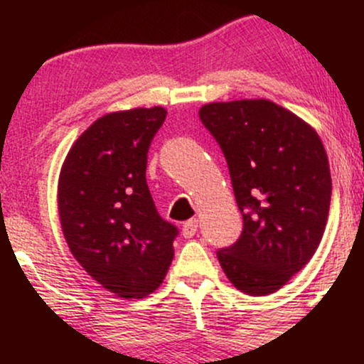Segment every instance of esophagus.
Masks as SVG:
<instances>
[{
    "instance_id": "1",
    "label": "esophagus",
    "mask_w": 364,
    "mask_h": 364,
    "mask_svg": "<svg viewBox=\"0 0 364 364\" xmlns=\"http://www.w3.org/2000/svg\"><path fill=\"white\" fill-rule=\"evenodd\" d=\"M196 229H198V220H196V219L186 220V223L183 224V236H185V237L195 236Z\"/></svg>"
}]
</instances>
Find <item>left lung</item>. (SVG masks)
Listing matches in <instances>:
<instances>
[{
	"label": "left lung",
	"mask_w": 364,
	"mask_h": 364,
	"mask_svg": "<svg viewBox=\"0 0 364 364\" xmlns=\"http://www.w3.org/2000/svg\"><path fill=\"white\" fill-rule=\"evenodd\" d=\"M243 214L236 243L217 250L228 279L246 294L275 292L303 269L327 224L332 178L310 124L265 99L205 104Z\"/></svg>",
	"instance_id": "8db88e82"
}]
</instances>
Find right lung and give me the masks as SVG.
<instances>
[{
  "label": "right lung",
  "instance_id": "add662e5",
  "mask_svg": "<svg viewBox=\"0 0 364 364\" xmlns=\"http://www.w3.org/2000/svg\"><path fill=\"white\" fill-rule=\"evenodd\" d=\"M164 107L111 112L75 141L63 164V235L87 274L119 298L161 286L178 228L159 215L147 186V154Z\"/></svg>",
  "mask_w": 364,
  "mask_h": 364
}]
</instances>
